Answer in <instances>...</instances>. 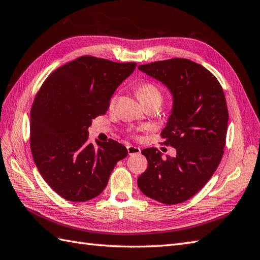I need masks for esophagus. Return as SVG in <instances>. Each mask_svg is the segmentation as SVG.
<instances>
[{"label":"esophagus","instance_id":"1","mask_svg":"<svg viewBox=\"0 0 260 260\" xmlns=\"http://www.w3.org/2000/svg\"><path fill=\"white\" fill-rule=\"evenodd\" d=\"M127 152H128L129 155H135V154H140L141 153V148L140 147H136V146L128 145V146H127Z\"/></svg>","mask_w":260,"mask_h":260}]
</instances>
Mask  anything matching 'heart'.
<instances>
[{
	"label": "heart",
	"mask_w": 260,
	"mask_h": 260,
	"mask_svg": "<svg viewBox=\"0 0 260 260\" xmlns=\"http://www.w3.org/2000/svg\"><path fill=\"white\" fill-rule=\"evenodd\" d=\"M136 93H137V97L140 98V101L144 105L152 102H157L161 104L162 98H163V93H162V90L159 89V87L151 81L142 82V84L137 87ZM116 98H117L116 95L110 98V102H109L110 108H113L115 106Z\"/></svg>",
	"instance_id": "b5f03b06"
}]
</instances>
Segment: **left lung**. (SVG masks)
Wrapping results in <instances>:
<instances>
[{"mask_svg":"<svg viewBox=\"0 0 260 260\" xmlns=\"http://www.w3.org/2000/svg\"><path fill=\"white\" fill-rule=\"evenodd\" d=\"M139 69L173 93V110L161 137L176 155L163 159L156 148L143 150L147 169L137 185L161 203H182L206 185L222 158L229 119L224 92L212 73L189 59L162 60Z\"/></svg>","mask_w":260,"mask_h":260,"instance_id":"left-lung-1","label":"left lung"}]
</instances>
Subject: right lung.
Instances as JSON below:
<instances>
[{
  "label": "right lung",
  "instance_id": "obj_1",
  "mask_svg": "<svg viewBox=\"0 0 260 260\" xmlns=\"http://www.w3.org/2000/svg\"><path fill=\"white\" fill-rule=\"evenodd\" d=\"M136 66L82 56L53 70L39 89L30 113L31 153L42 178L66 200L101 194L116 163L128 154L112 139L93 146L88 128Z\"/></svg>",
  "mask_w": 260,
  "mask_h": 260
}]
</instances>
